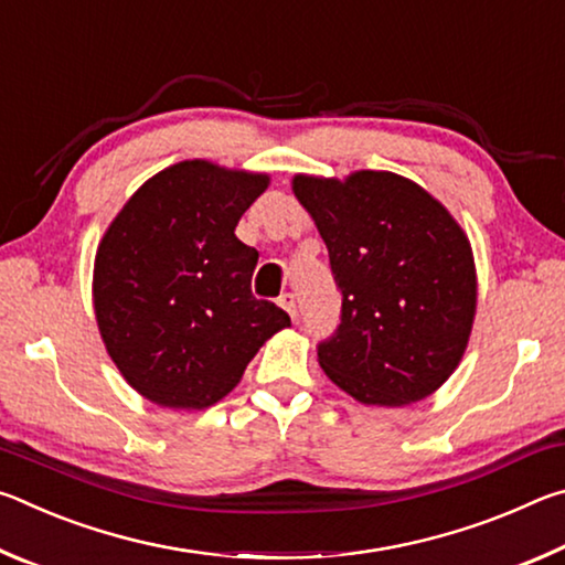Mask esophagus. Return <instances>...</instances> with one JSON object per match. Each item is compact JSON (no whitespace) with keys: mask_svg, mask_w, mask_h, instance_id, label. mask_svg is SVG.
<instances>
[{"mask_svg":"<svg viewBox=\"0 0 565 565\" xmlns=\"http://www.w3.org/2000/svg\"><path fill=\"white\" fill-rule=\"evenodd\" d=\"M279 306H281V309H284L286 313H289L291 319L299 317V309H296V296H294L291 291H286V294L279 296Z\"/></svg>","mask_w":565,"mask_h":565,"instance_id":"esophagus-1","label":"esophagus"}]
</instances>
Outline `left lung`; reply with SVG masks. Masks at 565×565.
<instances>
[{"instance_id":"left-lung-1","label":"left lung","mask_w":565,"mask_h":565,"mask_svg":"<svg viewBox=\"0 0 565 565\" xmlns=\"http://www.w3.org/2000/svg\"><path fill=\"white\" fill-rule=\"evenodd\" d=\"M294 196L329 248L341 323L319 366L366 406H406L463 359L478 281L471 242L424 186L394 171L296 174Z\"/></svg>"}]
</instances>
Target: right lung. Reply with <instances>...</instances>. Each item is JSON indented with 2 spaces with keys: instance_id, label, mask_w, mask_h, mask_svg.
Here are the masks:
<instances>
[{
  "instance_id": "right-lung-1",
  "label": "right lung",
  "mask_w": 565,
  "mask_h": 565,
  "mask_svg": "<svg viewBox=\"0 0 565 565\" xmlns=\"http://www.w3.org/2000/svg\"><path fill=\"white\" fill-rule=\"evenodd\" d=\"M269 174L186 159L147 179L94 259V317L124 381L164 408L202 411L242 381L289 313L254 299L259 252L234 234Z\"/></svg>"
}]
</instances>
